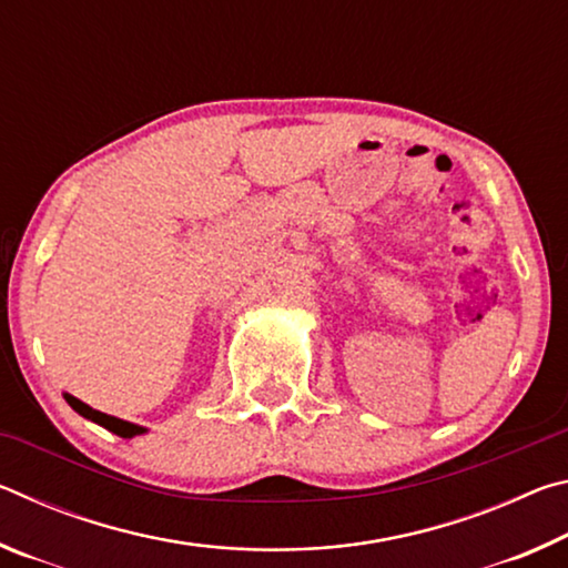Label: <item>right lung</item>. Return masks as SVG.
Wrapping results in <instances>:
<instances>
[{
  "instance_id": "right-lung-1",
  "label": "right lung",
  "mask_w": 568,
  "mask_h": 568,
  "mask_svg": "<svg viewBox=\"0 0 568 568\" xmlns=\"http://www.w3.org/2000/svg\"><path fill=\"white\" fill-rule=\"evenodd\" d=\"M64 400L70 403V406H72L77 413H80V416L94 420V423H98V426L108 428V430H112V434H118V436H122V438H132V436L145 434V428H142V426H134V423H130V420L108 416V413H102V410H94V408L88 406V403H82L80 398L70 396V393H64Z\"/></svg>"
}]
</instances>
